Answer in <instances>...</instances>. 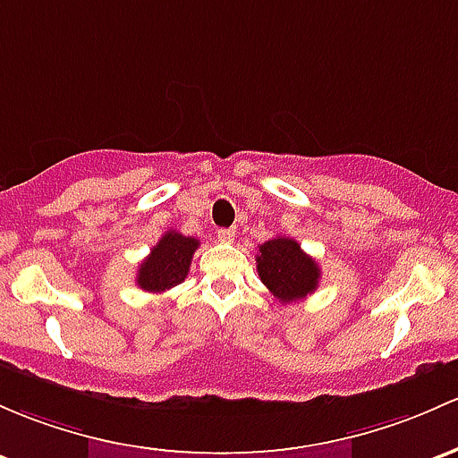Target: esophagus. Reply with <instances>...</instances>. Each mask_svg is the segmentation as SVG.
<instances>
[{"label":"esophagus","instance_id":"esophagus-1","mask_svg":"<svg viewBox=\"0 0 458 458\" xmlns=\"http://www.w3.org/2000/svg\"><path fill=\"white\" fill-rule=\"evenodd\" d=\"M216 237H219V242H224V243H233L234 242V230L233 228H221L219 233H216Z\"/></svg>","mask_w":458,"mask_h":458}]
</instances>
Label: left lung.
<instances>
[{
    "instance_id": "1",
    "label": "left lung",
    "mask_w": 458,
    "mask_h": 458,
    "mask_svg": "<svg viewBox=\"0 0 458 458\" xmlns=\"http://www.w3.org/2000/svg\"><path fill=\"white\" fill-rule=\"evenodd\" d=\"M257 272L278 302H293L316 292L320 267L292 237H274L259 245Z\"/></svg>"
}]
</instances>
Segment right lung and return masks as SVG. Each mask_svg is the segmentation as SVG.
Instances as JSON below:
<instances>
[{
	"mask_svg": "<svg viewBox=\"0 0 458 458\" xmlns=\"http://www.w3.org/2000/svg\"><path fill=\"white\" fill-rule=\"evenodd\" d=\"M199 242L195 237H184L182 233L168 230L165 237L153 245L151 254L140 263L136 283L144 292L160 293L180 285L191 269V259Z\"/></svg>",
	"mask_w": 458,
	"mask_h": 458,
	"instance_id": "right-lung-1",
	"label": "right lung"
}]
</instances>
